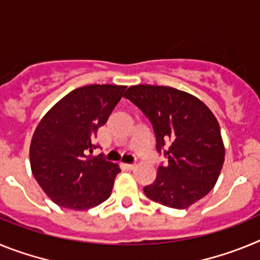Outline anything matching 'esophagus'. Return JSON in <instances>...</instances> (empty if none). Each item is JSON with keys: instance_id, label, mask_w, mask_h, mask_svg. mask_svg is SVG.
I'll use <instances>...</instances> for the list:
<instances>
[{"instance_id": "1", "label": "esophagus", "mask_w": 260, "mask_h": 260, "mask_svg": "<svg viewBox=\"0 0 260 260\" xmlns=\"http://www.w3.org/2000/svg\"><path fill=\"white\" fill-rule=\"evenodd\" d=\"M135 167H137L135 164H125V168H126V169H128V171H133Z\"/></svg>"}]
</instances>
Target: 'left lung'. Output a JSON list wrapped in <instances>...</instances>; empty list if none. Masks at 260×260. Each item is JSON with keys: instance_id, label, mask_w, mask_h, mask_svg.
<instances>
[{"instance_id": "left-lung-1", "label": "left lung", "mask_w": 260, "mask_h": 260, "mask_svg": "<svg viewBox=\"0 0 260 260\" xmlns=\"http://www.w3.org/2000/svg\"><path fill=\"white\" fill-rule=\"evenodd\" d=\"M123 98L152 123L156 150L168 164L157 168L147 198L177 210L190 207L213 189L224 164L225 148L216 117L198 98L167 86L128 87Z\"/></svg>"}]
</instances>
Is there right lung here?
<instances>
[{"mask_svg":"<svg viewBox=\"0 0 260 260\" xmlns=\"http://www.w3.org/2000/svg\"><path fill=\"white\" fill-rule=\"evenodd\" d=\"M126 86L79 87L49 109L36 127L29 146L31 171L57 206L83 211L107 201L118 164L103 155L91 156L100 126L105 125Z\"/></svg>","mask_w":260,"mask_h":260,"instance_id":"right-lung-1","label":"right lung"}]
</instances>
